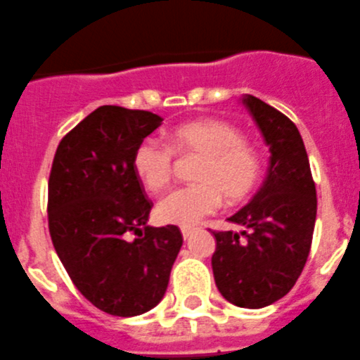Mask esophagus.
Masks as SVG:
<instances>
[{"mask_svg": "<svg viewBox=\"0 0 360 360\" xmlns=\"http://www.w3.org/2000/svg\"><path fill=\"white\" fill-rule=\"evenodd\" d=\"M181 233H183L184 240H188V238H190L191 234H193V229H191V227H183V229H181Z\"/></svg>", "mask_w": 360, "mask_h": 360, "instance_id": "34e87169", "label": "esophagus"}]
</instances>
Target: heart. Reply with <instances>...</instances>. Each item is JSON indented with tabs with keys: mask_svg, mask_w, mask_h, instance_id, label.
Listing matches in <instances>:
<instances>
[{
	"mask_svg": "<svg viewBox=\"0 0 360 360\" xmlns=\"http://www.w3.org/2000/svg\"><path fill=\"white\" fill-rule=\"evenodd\" d=\"M170 149L143 140L133 153V170L150 193L169 186L174 172V154L200 158L193 181L197 184L170 191L156 207L161 221L170 226L193 227L204 217L227 204H240L256 190L261 177L257 149L231 122L220 119H199L174 127L169 136Z\"/></svg>",
	"mask_w": 360,
	"mask_h": 360,
	"instance_id": "1",
	"label": "heart"
}]
</instances>
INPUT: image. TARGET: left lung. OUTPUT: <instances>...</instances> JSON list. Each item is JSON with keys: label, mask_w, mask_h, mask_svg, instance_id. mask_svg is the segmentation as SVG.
I'll return each instance as SVG.
<instances>
[{"label": "left lung", "mask_w": 360, "mask_h": 360, "mask_svg": "<svg viewBox=\"0 0 360 360\" xmlns=\"http://www.w3.org/2000/svg\"><path fill=\"white\" fill-rule=\"evenodd\" d=\"M241 103L270 147V163L259 191L227 218L245 231L214 233L211 266L227 302L261 309L290 293L300 277L311 250L318 200L297 126L250 94Z\"/></svg>", "instance_id": "1"}]
</instances>
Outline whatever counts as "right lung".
Wrapping results in <instances>:
<instances>
[{"instance_id": "right-lung-1", "label": "right lung", "mask_w": 360, "mask_h": 360, "mask_svg": "<svg viewBox=\"0 0 360 360\" xmlns=\"http://www.w3.org/2000/svg\"><path fill=\"white\" fill-rule=\"evenodd\" d=\"M161 120L143 110L99 106L63 136L53 160L55 250L79 293L113 316H139L160 304L183 245L179 227L147 226L153 202L133 170L134 149Z\"/></svg>"}]
</instances>
